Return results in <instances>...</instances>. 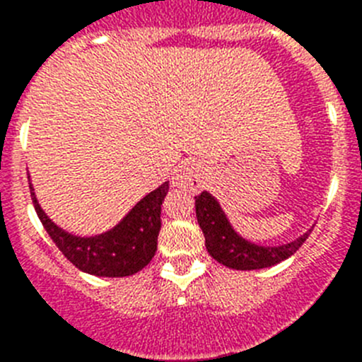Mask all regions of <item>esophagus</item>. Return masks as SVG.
Segmentation results:
<instances>
[{"instance_id":"1","label":"esophagus","mask_w":362,"mask_h":362,"mask_svg":"<svg viewBox=\"0 0 362 362\" xmlns=\"http://www.w3.org/2000/svg\"><path fill=\"white\" fill-rule=\"evenodd\" d=\"M174 185L179 188H190L197 190L201 188V170L196 161H185L179 165L174 174Z\"/></svg>"}]
</instances>
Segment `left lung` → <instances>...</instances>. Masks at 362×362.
Returning a JSON list of instances; mask_svg holds the SVG:
<instances>
[{
  "label": "left lung",
  "mask_w": 362,
  "mask_h": 362,
  "mask_svg": "<svg viewBox=\"0 0 362 362\" xmlns=\"http://www.w3.org/2000/svg\"><path fill=\"white\" fill-rule=\"evenodd\" d=\"M196 216L204 233V245L209 254L217 263L233 270H259L274 267L296 254L310 233H303L296 241L281 246H261L246 241L230 226L223 209L209 192H201L196 197Z\"/></svg>",
  "instance_id": "left-lung-1"
}]
</instances>
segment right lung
<instances>
[{"instance_id":"obj_1","label":"right lung","mask_w":362,"mask_h":362,"mask_svg":"<svg viewBox=\"0 0 362 362\" xmlns=\"http://www.w3.org/2000/svg\"><path fill=\"white\" fill-rule=\"evenodd\" d=\"M30 185V183H28ZM168 183L150 192L123 217L119 225L92 238H79L54 225L41 210L30 185V196L45 230L66 259L81 272L98 277H127L143 270L158 250L161 204Z\"/></svg>"}]
</instances>
